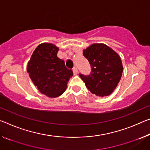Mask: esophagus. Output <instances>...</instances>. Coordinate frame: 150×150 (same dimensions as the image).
<instances>
[{
    "label": "esophagus",
    "instance_id": "obj_1",
    "mask_svg": "<svg viewBox=\"0 0 150 150\" xmlns=\"http://www.w3.org/2000/svg\"><path fill=\"white\" fill-rule=\"evenodd\" d=\"M73 74L75 75H76L78 73V69L77 67H74L73 69Z\"/></svg>",
    "mask_w": 150,
    "mask_h": 150
}]
</instances>
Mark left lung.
Masks as SVG:
<instances>
[{
    "label": "left lung",
    "mask_w": 150,
    "mask_h": 150,
    "mask_svg": "<svg viewBox=\"0 0 150 150\" xmlns=\"http://www.w3.org/2000/svg\"><path fill=\"white\" fill-rule=\"evenodd\" d=\"M91 65L89 75L79 74L87 89L99 97H106L115 90L122 77L123 67L115 51L103 43H94L83 51Z\"/></svg>",
    "instance_id": "8db88e82"
}]
</instances>
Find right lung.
<instances>
[{
    "instance_id": "right-lung-1",
    "label": "right lung",
    "mask_w": 150,
    "mask_h": 150,
    "mask_svg": "<svg viewBox=\"0 0 150 150\" xmlns=\"http://www.w3.org/2000/svg\"><path fill=\"white\" fill-rule=\"evenodd\" d=\"M59 47L48 42L40 44L32 54L27 67L30 79L39 91L54 98L62 95L73 75L65 61L57 57Z\"/></svg>"
}]
</instances>
